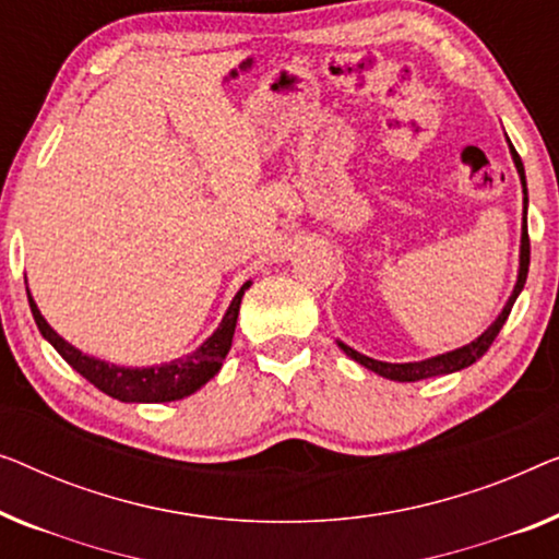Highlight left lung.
I'll return each mask as SVG.
<instances>
[{"label": "left lung", "mask_w": 559, "mask_h": 559, "mask_svg": "<svg viewBox=\"0 0 559 559\" xmlns=\"http://www.w3.org/2000/svg\"><path fill=\"white\" fill-rule=\"evenodd\" d=\"M509 143V139H507ZM509 153H512V160L516 166V174H520V183H522V241H520V270H516V282H514V289L512 295H509L507 305L501 307V312L497 314V320L491 322V325L484 330V333L472 340L468 345H461L456 350H449V353H441V355H433V358H426V360H416V362H383V360H376V358H368V355H362L358 350H353L350 345H345L343 340H337V347L343 350L347 358H353L355 362H360L362 368L373 370V373L383 376L388 380H399V383H414V380H424V378H433V376H449V373H456V370H464L472 366L481 358L484 353L489 350V345L495 343V337L499 335L501 325H504L509 312H512V305L516 302V297H520L524 282H527V270H530V237H527V176H524V166H522V158L516 156L514 145L509 143Z\"/></svg>", "instance_id": "1"}]
</instances>
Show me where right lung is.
I'll list each match as a JSON object with an SVG mask.
<instances>
[{
	"mask_svg": "<svg viewBox=\"0 0 559 559\" xmlns=\"http://www.w3.org/2000/svg\"><path fill=\"white\" fill-rule=\"evenodd\" d=\"M24 285H27V277H24ZM249 287H252V280L239 287V293L234 295L231 305L226 307L219 328H216L214 333L197 347V350L183 355V358H176L171 362H160V366H145V368L116 366V362L100 360L95 358V355L78 350L75 345H70L62 335L55 333L50 322L43 318L37 302L29 295V287H27V297L32 307V318H35L43 337L62 355L64 362L72 366V370H78L85 380H91L98 391L108 393L110 399L123 401V403H168V401H181L186 395L197 393L199 388H204L209 380L219 373L226 353L231 350V337H234V328H237L241 297H245Z\"/></svg>",
	"mask_w": 559,
	"mask_h": 559,
	"instance_id": "obj_1",
	"label": "right lung"
}]
</instances>
